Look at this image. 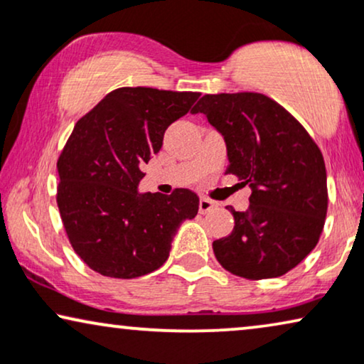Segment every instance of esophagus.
I'll return each mask as SVG.
<instances>
[{"mask_svg":"<svg viewBox=\"0 0 364 364\" xmlns=\"http://www.w3.org/2000/svg\"><path fill=\"white\" fill-rule=\"evenodd\" d=\"M215 208H216L215 203L206 200V198H201V200H200V213H201V215H206V213L215 210Z\"/></svg>","mask_w":364,"mask_h":364,"instance_id":"1","label":"esophagus"}]
</instances>
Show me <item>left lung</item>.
I'll use <instances>...</instances> for the list:
<instances>
[{
	"instance_id": "left-lung-1",
	"label": "left lung",
	"mask_w": 364,
	"mask_h": 364,
	"mask_svg": "<svg viewBox=\"0 0 364 364\" xmlns=\"http://www.w3.org/2000/svg\"><path fill=\"white\" fill-rule=\"evenodd\" d=\"M203 113L223 134L226 174L250 185L246 211H235V228L213 241L220 264L246 279L278 278L318 245L328 211L326 168L321 149L303 124L261 93L205 95Z\"/></svg>"
}]
</instances>
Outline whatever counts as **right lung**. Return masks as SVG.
Masks as SVG:
<instances>
[{
  "label": "right lung",
  "instance_id": "add662e5",
  "mask_svg": "<svg viewBox=\"0 0 364 364\" xmlns=\"http://www.w3.org/2000/svg\"><path fill=\"white\" fill-rule=\"evenodd\" d=\"M200 93L124 86L77 119L58 158L56 203L75 253L96 273L132 279L158 269L196 193H138L141 166L163 146L168 126Z\"/></svg>",
  "mask_w": 364,
  "mask_h": 364
}]
</instances>
